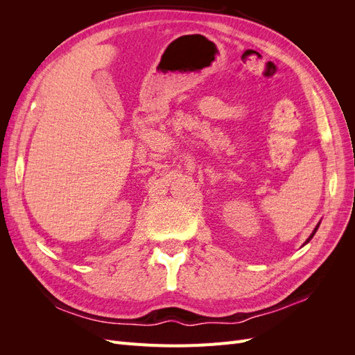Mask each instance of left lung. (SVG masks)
<instances>
[{
	"mask_svg": "<svg viewBox=\"0 0 355 355\" xmlns=\"http://www.w3.org/2000/svg\"><path fill=\"white\" fill-rule=\"evenodd\" d=\"M318 227H320V222H318V223H317V227H315V228H314V231H313V232H311V235H309V237H308V239H306V241H305V243H304V245H305V244H308V243H309V241H311V239H313V237H314V235H315V232H317V230H318Z\"/></svg>",
	"mask_w": 355,
	"mask_h": 355,
	"instance_id": "8db88e82",
	"label": "left lung"
}]
</instances>
